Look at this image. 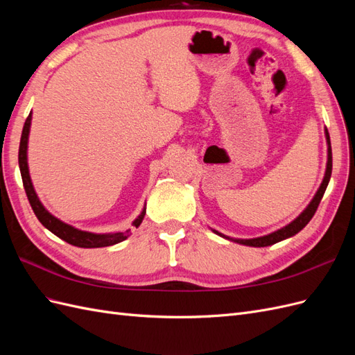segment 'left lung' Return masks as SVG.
Wrapping results in <instances>:
<instances>
[{"label": "left lung", "mask_w": 355, "mask_h": 355, "mask_svg": "<svg viewBox=\"0 0 355 355\" xmlns=\"http://www.w3.org/2000/svg\"><path fill=\"white\" fill-rule=\"evenodd\" d=\"M324 135H326V142H327V166H326V173H324V178H323V182H321V185H320L318 191L315 192L314 198L311 200V202L308 204L306 209L302 213H300L295 220H292L288 225H286V227H283L280 230H277V231L268 234V235H263V237H257V239H231V237H227V235L220 234L219 231L213 230V232L220 235V237H223V239H227V240L234 241V243H239V244L250 245V247H266V245H271V244H275L278 241H283L286 239L293 237V235L297 234L300 230H304L306 227V223L311 219H313L314 213L318 207V204L324 196V191L329 185V180H330V176H331V146H330V136H329L327 128L324 130Z\"/></svg>", "instance_id": "obj_1"}]
</instances>
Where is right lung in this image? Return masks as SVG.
<instances>
[{
  "instance_id": "right-lung-1",
  "label": "right lung",
  "mask_w": 355,
  "mask_h": 355,
  "mask_svg": "<svg viewBox=\"0 0 355 355\" xmlns=\"http://www.w3.org/2000/svg\"><path fill=\"white\" fill-rule=\"evenodd\" d=\"M31 121H32V112H29L24 130H22V137H20V146H19V168H20V175H22L24 180V187L25 192L28 196L29 204L32 210H34L35 216L38 220L44 225V227L56 235V237L62 239L63 241H67L72 245L77 247H84V249H96V247H106V245H114L116 243L124 241L128 234H130V230H127L124 232H108V234H96V232H89V231H81L78 228H73L72 225H68L65 222H62L42 206V202L40 201L37 192L34 189V185H32V180L29 176V167H28V139H29V130H31ZM146 209L141 211V214L133 220V227H139L142 223L145 218Z\"/></svg>"
}]
</instances>
